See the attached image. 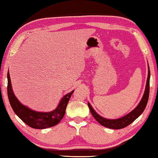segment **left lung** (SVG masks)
Instances as JSON below:
<instances>
[{"label":"left lung","instance_id":"8db88e82","mask_svg":"<svg viewBox=\"0 0 158 158\" xmlns=\"http://www.w3.org/2000/svg\"><path fill=\"white\" fill-rule=\"evenodd\" d=\"M148 66V77H147L146 81V85L145 91H144L143 95L140 102L139 105L136 106V107L133 109L132 111L130 113L125 115V116L116 119H108L105 118L100 115H99L97 112H96L94 109L92 107L89 102H88V105L90 109V113L93 115V116L95 118V119L99 123L101 124L103 126L106 127L111 128V129L114 130H118L122 129L127 127V125L132 123L133 121H135L137 118L140 116V115L143 113V111L145 109L147 103H148V97H149V90H150V76H151V73H150V68Z\"/></svg>","mask_w":158,"mask_h":158}]
</instances>
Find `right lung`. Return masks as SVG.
Returning <instances> with one entry per match:
<instances>
[{"label": "right lung", "instance_id": "1", "mask_svg": "<svg viewBox=\"0 0 158 158\" xmlns=\"http://www.w3.org/2000/svg\"><path fill=\"white\" fill-rule=\"evenodd\" d=\"M74 90L63 96L54 110L49 112L34 111L19 101L12 90L9 70L7 73V95L10 105L21 121L35 129H45L57 125L65 115L66 106Z\"/></svg>", "mask_w": 158, "mask_h": 158}]
</instances>
